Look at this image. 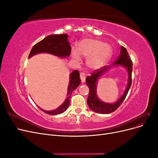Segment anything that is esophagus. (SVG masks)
I'll return each instance as SVG.
<instances>
[{"mask_svg": "<svg viewBox=\"0 0 158 158\" xmlns=\"http://www.w3.org/2000/svg\"><path fill=\"white\" fill-rule=\"evenodd\" d=\"M80 79H81V81H82V82L84 83L85 82V74L84 73H80Z\"/></svg>", "mask_w": 158, "mask_h": 158, "instance_id": "1", "label": "esophagus"}]
</instances>
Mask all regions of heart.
I'll return each instance as SVG.
<instances>
[{"label": "heart", "mask_w": 158, "mask_h": 158, "mask_svg": "<svg viewBox=\"0 0 158 158\" xmlns=\"http://www.w3.org/2000/svg\"><path fill=\"white\" fill-rule=\"evenodd\" d=\"M78 55L88 58V66L91 69H96L101 68L108 61L112 55V49L102 41L85 39L79 43L77 52L74 51L72 53L73 59L76 61L80 60Z\"/></svg>", "instance_id": "heart-1"}]
</instances>
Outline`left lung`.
Returning <instances> with one entry per match:
<instances>
[{"mask_svg": "<svg viewBox=\"0 0 158 158\" xmlns=\"http://www.w3.org/2000/svg\"><path fill=\"white\" fill-rule=\"evenodd\" d=\"M123 65L128 71V84L125 92L122 96L119 98L118 102L114 104H108L102 102L97 97L96 92V86L98 79L113 65ZM132 62L130 58L127 50L123 46L121 47V54L118 56L116 61L110 66H105L101 68L94 71L91 76H87L85 78V82L89 88V92L87 99V103L89 107L93 111L101 114H107L112 113L121 106L124 99H125L128 90L131 88L132 84Z\"/></svg>", "mask_w": 158, "mask_h": 158, "instance_id": "1", "label": "left lung"}]
</instances>
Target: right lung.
<instances>
[{"label": "right lung", "instance_id": "1", "mask_svg": "<svg viewBox=\"0 0 158 158\" xmlns=\"http://www.w3.org/2000/svg\"><path fill=\"white\" fill-rule=\"evenodd\" d=\"M71 47L70 43L68 41V35L60 34V35H50L46 37L41 41L38 42L32 47L29 55V58L32 56L41 52H46L57 56L61 58L68 57L70 55ZM81 80L80 78V73L78 70H74L70 74V82L68 87V94L64 102L52 111H45L40 107L43 111L51 114L55 115L57 114H60L67 109L70 105V98L73 91L80 85Z\"/></svg>", "mask_w": 158, "mask_h": 158}]
</instances>
